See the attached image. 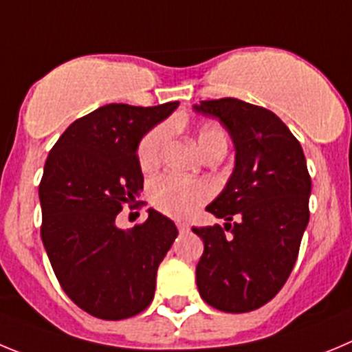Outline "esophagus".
Here are the masks:
<instances>
[{"label": "esophagus", "mask_w": 352, "mask_h": 352, "mask_svg": "<svg viewBox=\"0 0 352 352\" xmlns=\"http://www.w3.org/2000/svg\"><path fill=\"white\" fill-rule=\"evenodd\" d=\"M177 228H179V231L180 233H186V231H189V224H186V223H177Z\"/></svg>", "instance_id": "1"}]
</instances>
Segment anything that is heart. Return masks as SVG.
<instances>
[{
    "label": "heart",
    "mask_w": 352,
    "mask_h": 352,
    "mask_svg": "<svg viewBox=\"0 0 352 352\" xmlns=\"http://www.w3.org/2000/svg\"><path fill=\"white\" fill-rule=\"evenodd\" d=\"M168 138V129L164 126L151 129L138 144L137 157L144 172H153L161 161L164 142ZM196 144L199 153L207 154L214 148H226V133L217 124H201L196 129ZM208 198L207 184L198 180L180 179L175 175H163L151 186V201L157 210L172 217H188Z\"/></svg>",
    "instance_id": "obj_1"
}]
</instances>
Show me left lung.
Wrapping results in <instances>:
<instances>
[{
	"label": "left lung",
	"mask_w": 352,
	"mask_h": 352,
	"mask_svg": "<svg viewBox=\"0 0 352 352\" xmlns=\"http://www.w3.org/2000/svg\"><path fill=\"white\" fill-rule=\"evenodd\" d=\"M192 110L217 119L235 145V168L207 205L224 228H192L205 243L196 284L214 309L251 312L280 291L298 258L312 186L305 156L289 128L263 107L221 98Z\"/></svg>",
	"instance_id": "1"
}]
</instances>
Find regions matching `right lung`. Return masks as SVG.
I'll use <instances>...</instances> for the list:
<instances>
[{
  "instance_id": "obj_1",
  "label": "right lung",
  "mask_w": 352,
  "mask_h": 352,
  "mask_svg": "<svg viewBox=\"0 0 352 352\" xmlns=\"http://www.w3.org/2000/svg\"><path fill=\"white\" fill-rule=\"evenodd\" d=\"M177 107H100L69 124L45 161L38 188L43 247L65 293L94 318L117 321L147 309L157 267L179 235L154 208L129 230L116 223L144 189L138 144Z\"/></svg>"
}]
</instances>
